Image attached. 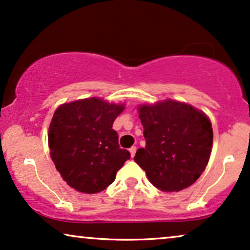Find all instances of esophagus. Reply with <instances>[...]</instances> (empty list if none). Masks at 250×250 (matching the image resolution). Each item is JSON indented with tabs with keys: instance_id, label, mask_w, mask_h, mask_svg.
Wrapping results in <instances>:
<instances>
[{
	"instance_id": "34e87169",
	"label": "esophagus",
	"mask_w": 250,
	"mask_h": 250,
	"mask_svg": "<svg viewBox=\"0 0 250 250\" xmlns=\"http://www.w3.org/2000/svg\"><path fill=\"white\" fill-rule=\"evenodd\" d=\"M136 150H137V148H136V146H131L130 148H129V152H130V156H131V158H134V157H135Z\"/></svg>"
}]
</instances>
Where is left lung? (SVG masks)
Returning a JSON list of instances; mask_svg holds the SVG:
<instances>
[{
  "label": "left lung",
  "mask_w": 250,
  "mask_h": 250,
  "mask_svg": "<svg viewBox=\"0 0 250 250\" xmlns=\"http://www.w3.org/2000/svg\"><path fill=\"white\" fill-rule=\"evenodd\" d=\"M145 147L134 160L162 191H180L200 178L209 163L213 131L209 118L188 104L165 100L140 105Z\"/></svg>",
  "instance_id": "8db88e82"
}]
</instances>
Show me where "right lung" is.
Listing matches in <instances>:
<instances>
[{"instance_id": "obj_1", "label": "right lung", "mask_w": 250, "mask_h": 250, "mask_svg": "<svg viewBox=\"0 0 250 250\" xmlns=\"http://www.w3.org/2000/svg\"><path fill=\"white\" fill-rule=\"evenodd\" d=\"M123 109V104L87 98L55 110L48 130L50 157L71 188L86 194L103 191L130 158L129 151L120 148L113 129Z\"/></svg>"}]
</instances>
